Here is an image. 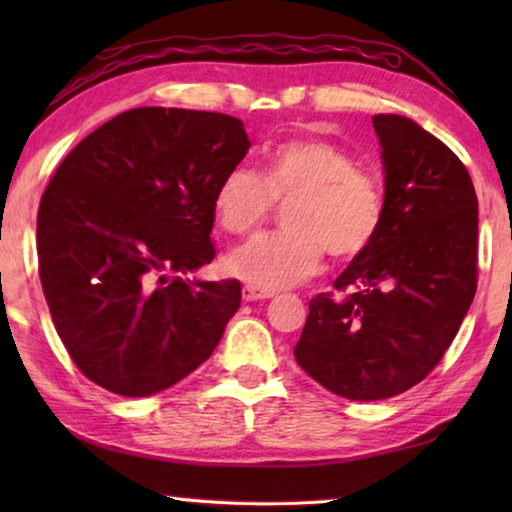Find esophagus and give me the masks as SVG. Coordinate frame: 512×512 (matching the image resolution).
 I'll list each match as a JSON object with an SVG mask.
<instances>
[{
  "label": "esophagus",
  "mask_w": 512,
  "mask_h": 512,
  "mask_svg": "<svg viewBox=\"0 0 512 512\" xmlns=\"http://www.w3.org/2000/svg\"><path fill=\"white\" fill-rule=\"evenodd\" d=\"M241 296H244L246 302H255V300H268L273 298L271 291H262L257 287H244V291H241Z\"/></svg>",
  "instance_id": "34e87169"
}]
</instances>
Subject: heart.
<instances>
[{
  "instance_id": "heart-1",
  "label": "heart",
  "mask_w": 512,
  "mask_h": 512,
  "mask_svg": "<svg viewBox=\"0 0 512 512\" xmlns=\"http://www.w3.org/2000/svg\"><path fill=\"white\" fill-rule=\"evenodd\" d=\"M284 232L259 235L225 257V271L262 291L289 289L309 280L323 264L361 257L377 239L386 216V192L375 173L357 169L332 142L298 137L266 155L264 173L230 169L214 192V219L230 235H246L273 212Z\"/></svg>"
}]
</instances>
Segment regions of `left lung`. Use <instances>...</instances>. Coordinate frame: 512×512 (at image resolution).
<instances>
[{"label": "left lung", "instance_id": "obj_1", "mask_svg": "<svg viewBox=\"0 0 512 512\" xmlns=\"http://www.w3.org/2000/svg\"><path fill=\"white\" fill-rule=\"evenodd\" d=\"M386 216L377 239L311 298L298 366L357 402L409 391L443 359L476 293L479 203L463 162L402 115H375Z\"/></svg>", "mask_w": 512, "mask_h": 512}]
</instances>
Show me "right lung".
<instances>
[{
  "label": "right lung",
  "instance_id": "add662e5",
  "mask_svg": "<svg viewBox=\"0 0 512 512\" xmlns=\"http://www.w3.org/2000/svg\"><path fill=\"white\" fill-rule=\"evenodd\" d=\"M248 149L237 117L135 108L60 162L38 210L40 282L94 384L149 397L210 359L241 284L187 275L214 259L216 185Z\"/></svg>",
  "mask_w": 512,
  "mask_h": 512
}]
</instances>
